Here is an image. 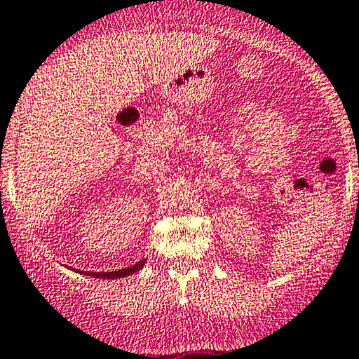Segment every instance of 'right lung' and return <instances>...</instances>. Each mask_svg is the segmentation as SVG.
I'll list each match as a JSON object with an SVG mask.
<instances>
[{
  "label": "right lung",
  "instance_id": "right-lung-1",
  "mask_svg": "<svg viewBox=\"0 0 359 359\" xmlns=\"http://www.w3.org/2000/svg\"><path fill=\"white\" fill-rule=\"evenodd\" d=\"M144 264H145V260H142V262H138V264L132 265V267L121 269V271H113V272H86V273H87V276L99 277V279H118V277H126V276H132V273H135V272H138L142 267H144Z\"/></svg>",
  "mask_w": 359,
  "mask_h": 359
}]
</instances>
